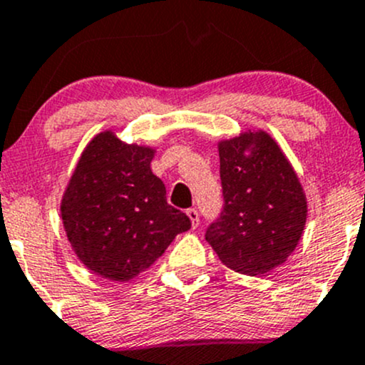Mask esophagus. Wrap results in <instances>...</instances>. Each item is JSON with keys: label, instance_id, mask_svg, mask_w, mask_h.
<instances>
[{"label": "esophagus", "instance_id": "obj_1", "mask_svg": "<svg viewBox=\"0 0 365 365\" xmlns=\"http://www.w3.org/2000/svg\"><path fill=\"white\" fill-rule=\"evenodd\" d=\"M187 217L190 218V222H192V227L195 229L199 225V212L195 208H189L187 210Z\"/></svg>", "mask_w": 365, "mask_h": 365}]
</instances>
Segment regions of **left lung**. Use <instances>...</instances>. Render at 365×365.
<instances>
[{
	"label": "left lung",
	"mask_w": 365,
	"mask_h": 365,
	"mask_svg": "<svg viewBox=\"0 0 365 365\" xmlns=\"http://www.w3.org/2000/svg\"><path fill=\"white\" fill-rule=\"evenodd\" d=\"M222 212L206 229L218 259L243 274L285 262L304 231V192L297 175L266 133H243L218 145Z\"/></svg>",
	"instance_id": "8db88e82"
}]
</instances>
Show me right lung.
I'll return each mask as SVG.
<instances>
[{
  "instance_id": "add662e5",
  "label": "right lung",
  "mask_w": 365,
  "mask_h": 365,
  "mask_svg": "<svg viewBox=\"0 0 365 365\" xmlns=\"http://www.w3.org/2000/svg\"><path fill=\"white\" fill-rule=\"evenodd\" d=\"M152 157V148L105 131L87 145L73 173L61 205L63 224L78 259L103 278H134L192 225L168 205Z\"/></svg>"
}]
</instances>
